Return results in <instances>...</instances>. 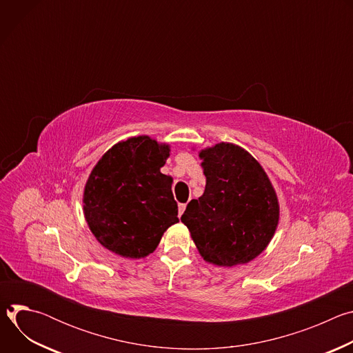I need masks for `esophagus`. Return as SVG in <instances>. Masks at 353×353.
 <instances>
[{"label": "esophagus", "mask_w": 353, "mask_h": 353, "mask_svg": "<svg viewBox=\"0 0 353 353\" xmlns=\"http://www.w3.org/2000/svg\"><path fill=\"white\" fill-rule=\"evenodd\" d=\"M184 211H185V204H180L179 205V218L184 214Z\"/></svg>", "instance_id": "obj_1"}]
</instances>
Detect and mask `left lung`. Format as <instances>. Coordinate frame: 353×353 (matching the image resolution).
I'll list each match as a JSON object with an SVG mask.
<instances>
[{
	"instance_id": "obj_1",
	"label": "left lung",
	"mask_w": 353,
	"mask_h": 353,
	"mask_svg": "<svg viewBox=\"0 0 353 353\" xmlns=\"http://www.w3.org/2000/svg\"><path fill=\"white\" fill-rule=\"evenodd\" d=\"M198 155L205 191L190 201L181 222L207 263L247 264L267 248L278 228L275 188L263 166L239 145L219 142Z\"/></svg>"
}]
</instances>
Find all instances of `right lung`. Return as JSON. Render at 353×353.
Listing matches in <instances>:
<instances>
[{"label":"right lung","mask_w":353,"mask_h":353,"mask_svg":"<svg viewBox=\"0 0 353 353\" xmlns=\"http://www.w3.org/2000/svg\"><path fill=\"white\" fill-rule=\"evenodd\" d=\"M170 145L148 135L113 145L92 169L83 215L96 240L124 259L154 253L177 218L173 179L161 172Z\"/></svg>","instance_id":"obj_1"}]
</instances>
